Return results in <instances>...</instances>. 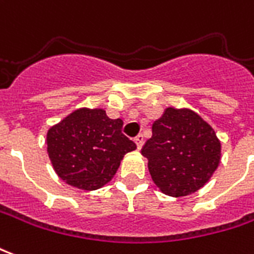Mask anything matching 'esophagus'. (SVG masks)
Masks as SVG:
<instances>
[{
	"instance_id": "esophagus-1",
	"label": "esophagus",
	"mask_w": 254,
	"mask_h": 254,
	"mask_svg": "<svg viewBox=\"0 0 254 254\" xmlns=\"http://www.w3.org/2000/svg\"><path fill=\"white\" fill-rule=\"evenodd\" d=\"M134 141H136V144H137V146H138V148H141L142 142H144V136H142L141 133H138V134L134 137Z\"/></svg>"
}]
</instances>
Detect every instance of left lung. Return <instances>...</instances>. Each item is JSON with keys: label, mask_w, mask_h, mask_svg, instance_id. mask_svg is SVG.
Here are the masks:
<instances>
[{"label": "left lung", "mask_w": 254, "mask_h": 254, "mask_svg": "<svg viewBox=\"0 0 254 254\" xmlns=\"http://www.w3.org/2000/svg\"><path fill=\"white\" fill-rule=\"evenodd\" d=\"M161 192L175 198L203 187L221 161V142L214 129L191 109L167 108L152 125L141 149Z\"/></svg>", "instance_id": "left-lung-1"}]
</instances>
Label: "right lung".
<instances>
[{"label":"right lung","mask_w":254,"mask_h":254,"mask_svg":"<svg viewBox=\"0 0 254 254\" xmlns=\"http://www.w3.org/2000/svg\"><path fill=\"white\" fill-rule=\"evenodd\" d=\"M122 125L121 118H109L103 109L87 108L54 125L47 133V152L58 176L82 190L110 182L124 155L136 149Z\"/></svg>","instance_id":"obj_1"}]
</instances>
